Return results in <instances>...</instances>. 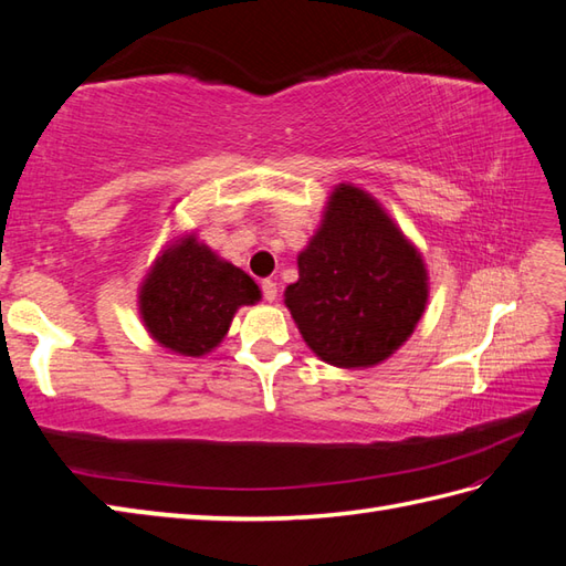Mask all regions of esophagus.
I'll return each instance as SVG.
<instances>
[{"instance_id":"obj_1","label":"esophagus","mask_w":566,"mask_h":566,"mask_svg":"<svg viewBox=\"0 0 566 566\" xmlns=\"http://www.w3.org/2000/svg\"><path fill=\"white\" fill-rule=\"evenodd\" d=\"M260 290H262V296L268 298V302H274V298H276V282L274 280H262Z\"/></svg>"}]
</instances>
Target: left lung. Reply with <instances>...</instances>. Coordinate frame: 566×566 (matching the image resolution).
Masks as SVG:
<instances>
[{
  "label": "left lung",
  "mask_w": 566,
  "mask_h": 566,
  "mask_svg": "<svg viewBox=\"0 0 566 566\" xmlns=\"http://www.w3.org/2000/svg\"><path fill=\"white\" fill-rule=\"evenodd\" d=\"M428 302L418 250L367 191L335 187L286 286L298 333L323 363L371 367L413 333Z\"/></svg>",
  "instance_id": "8db88e82"
}]
</instances>
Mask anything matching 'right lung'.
<instances>
[{
  "label": "right lung",
  "instance_id": "obj_1",
  "mask_svg": "<svg viewBox=\"0 0 566 566\" xmlns=\"http://www.w3.org/2000/svg\"><path fill=\"white\" fill-rule=\"evenodd\" d=\"M258 298L243 270L189 235L155 260L140 286V316L167 350L199 357L223 340L238 306Z\"/></svg>",
  "mask_w": 566,
  "mask_h": 566
}]
</instances>
